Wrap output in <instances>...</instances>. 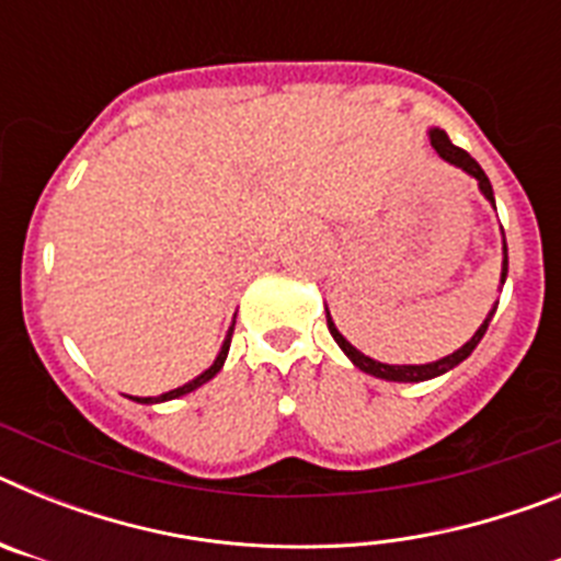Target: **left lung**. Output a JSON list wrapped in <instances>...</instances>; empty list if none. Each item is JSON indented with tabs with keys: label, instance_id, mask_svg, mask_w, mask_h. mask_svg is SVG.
<instances>
[{
	"label": "left lung",
	"instance_id": "obj_1",
	"mask_svg": "<svg viewBox=\"0 0 561 561\" xmlns=\"http://www.w3.org/2000/svg\"><path fill=\"white\" fill-rule=\"evenodd\" d=\"M430 142H433L435 153H438L440 160L449 162V165H455V168H460V171L469 173L472 180H478L480 193H483L485 199H489L494 205L492 182H489V176H485V173H483V168H480L478 162H474L472 157H469V153L463 151V148L453 146V140H449V137H447V131H440V128H430ZM505 275H508V247H505V236H503V272H500V286L505 284ZM494 311H497V306H494V309L489 311V314H485V320H483V323H480V329L474 331L472 340L466 342V345H460V348L453 351V354L440 356V359L427 362V365H388V362L370 359V356H365V354H362V351H356L354 345H351V342L345 340V336H342L340 331H336L334 320H331V314H329V306H325V323H329L331 336H334V342L342 348V354L348 356V359L354 362L356 368L365 370V374L376 376V379H385V381H427V379H435V376L449 374V370H453V368H458L460 362H463L466 356H469L474 348H478V342L483 340L485 329H489V323H492Z\"/></svg>",
	"mask_w": 561,
	"mask_h": 561
}]
</instances>
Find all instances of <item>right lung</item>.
Listing matches in <instances>:
<instances>
[{"label": "right lung", "mask_w": 561, "mask_h": 561, "mask_svg": "<svg viewBox=\"0 0 561 561\" xmlns=\"http://www.w3.org/2000/svg\"><path fill=\"white\" fill-rule=\"evenodd\" d=\"M236 325V323H232ZM232 325H230V331H227V336H225V342H221V351H219V356H216V359H213V365L207 370H202L199 376H196V379H191L187 381V385H182V388H173V390H168V393H162V396H131V401H140V404H160V401H171V399H180V396H187V393H193V390L196 388H202V385H205V381H210L213 376L219 374L221 368H225V359H227V351H230V340H232Z\"/></svg>", "instance_id": "1"}]
</instances>
